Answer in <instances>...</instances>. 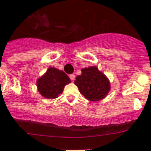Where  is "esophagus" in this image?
<instances>
[{
	"mask_svg": "<svg viewBox=\"0 0 151 151\" xmlns=\"http://www.w3.org/2000/svg\"><path fill=\"white\" fill-rule=\"evenodd\" d=\"M69 78H70V79L72 80V81H74L75 80V78H76V76H75L74 74H71L70 76H69Z\"/></svg>",
	"mask_w": 151,
	"mask_h": 151,
	"instance_id": "34e87169",
	"label": "esophagus"
}]
</instances>
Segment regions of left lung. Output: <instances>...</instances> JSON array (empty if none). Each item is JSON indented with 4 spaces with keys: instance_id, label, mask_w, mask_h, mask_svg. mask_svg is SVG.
Wrapping results in <instances>:
<instances>
[{
    "instance_id": "8db88e82",
    "label": "left lung",
    "mask_w": 151,
    "mask_h": 151,
    "mask_svg": "<svg viewBox=\"0 0 151 151\" xmlns=\"http://www.w3.org/2000/svg\"><path fill=\"white\" fill-rule=\"evenodd\" d=\"M74 83L80 93L90 101L104 99L110 90L109 79L96 66L82 69V75L76 77Z\"/></svg>"
}]
</instances>
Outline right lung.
Segmentation results:
<instances>
[{
  "mask_svg": "<svg viewBox=\"0 0 151 151\" xmlns=\"http://www.w3.org/2000/svg\"><path fill=\"white\" fill-rule=\"evenodd\" d=\"M70 82V78L63 71L49 67L46 73L37 80V87L44 97L54 99L62 93L65 85Z\"/></svg>",
  "mask_w": 151,
  "mask_h": 151,
  "instance_id": "add662e5",
  "label": "right lung"
}]
</instances>
